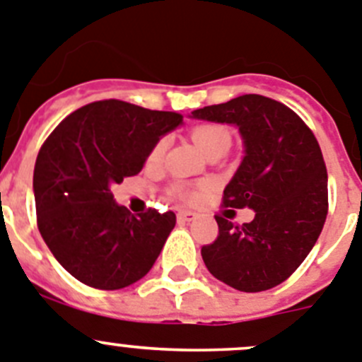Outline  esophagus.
Instances as JSON below:
<instances>
[{
	"mask_svg": "<svg viewBox=\"0 0 362 362\" xmlns=\"http://www.w3.org/2000/svg\"><path fill=\"white\" fill-rule=\"evenodd\" d=\"M178 221L180 223H189V221H194L198 218L197 213H193V211H180V213L177 214Z\"/></svg>",
	"mask_w": 362,
	"mask_h": 362,
	"instance_id": "esophagus-1",
	"label": "esophagus"
}]
</instances>
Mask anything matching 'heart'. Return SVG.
I'll return each instance as SVG.
<instances>
[{"instance_id":"1","label":"heart","mask_w":362,"mask_h":362,"mask_svg":"<svg viewBox=\"0 0 362 362\" xmlns=\"http://www.w3.org/2000/svg\"><path fill=\"white\" fill-rule=\"evenodd\" d=\"M191 136H193L194 144L198 146V149H200L204 155H207L211 149L220 148V146H227V148L230 146V132L226 126L220 124L198 126V128L193 129ZM165 148H168V139H160L157 144L153 146L151 153H149V162H151V164H158V162L162 160V157H164ZM177 191L178 193H185L184 187H178Z\"/></svg>"}]
</instances>
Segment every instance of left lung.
I'll list each match as a JSON object with an SVG mask.
<instances>
[{"label":"left lung","instance_id":"obj_1","mask_svg":"<svg viewBox=\"0 0 362 362\" xmlns=\"http://www.w3.org/2000/svg\"><path fill=\"white\" fill-rule=\"evenodd\" d=\"M189 117L236 126L243 158L223 189V205L254 211L243 226L216 216L218 238L202 247L205 267L236 291H269L301 265L323 230L328 177L321 148L291 108L263 95L236 97Z\"/></svg>","mask_w":362,"mask_h":362}]
</instances>
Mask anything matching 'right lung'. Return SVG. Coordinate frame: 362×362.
<instances>
[{"instance_id": "right-lung-1", "label": "right lung", "mask_w": 362, "mask_h": 362, "mask_svg": "<svg viewBox=\"0 0 362 362\" xmlns=\"http://www.w3.org/2000/svg\"><path fill=\"white\" fill-rule=\"evenodd\" d=\"M182 115L124 100L86 104L52 132L34 168L37 227L55 259L81 283L117 291L148 274L177 223L175 213L132 214L112 185L133 177Z\"/></svg>"}]
</instances>
